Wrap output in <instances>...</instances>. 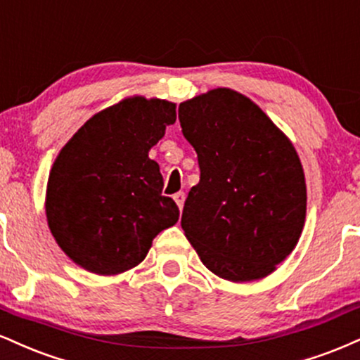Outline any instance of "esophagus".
I'll use <instances>...</instances> for the list:
<instances>
[{
  "instance_id": "1",
  "label": "esophagus",
  "mask_w": 360,
  "mask_h": 360,
  "mask_svg": "<svg viewBox=\"0 0 360 360\" xmlns=\"http://www.w3.org/2000/svg\"><path fill=\"white\" fill-rule=\"evenodd\" d=\"M184 199H186L184 193H176V194H174V201H176V205H177V207H179V210H183Z\"/></svg>"
}]
</instances>
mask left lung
I'll return each instance as SVG.
<instances>
[{
	"label": "left lung",
	"instance_id": "left-lung-1",
	"mask_svg": "<svg viewBox=\"0 0 360 360\" xmlns=\"http://www.w3.org/2000/svg\"><path fill=\"white\" fill-rule=\"evenodd\" d=\"M179 122L201 171L181 226L202 265L235 283L274 274L305 224L295 147L257 103L224 86L179 103Z\"/></svg>",
	"mask_w": 360,
	"mask_h": 360
}]
</instances>
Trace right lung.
<instances>
[{"instance_id": "add662e5", "label": "right lung", "mask_w": 360, "mask_h": 360, "mask_svg": "<svg viewBox=\"0 0 360 360\" xmlns=\"http://www.w3.org/2000/svg\"><path fill=\"white\" fill-rule=\"evenodd\" d=\"M176 122V103L134 95L90 117L56 155L45 211L55 241L95 275L137 266L153 240L179 219L162 196L150 147Z\"/></svg>"}]
</instances>
